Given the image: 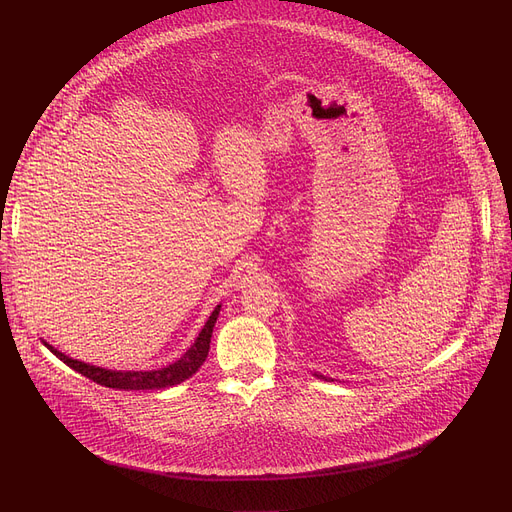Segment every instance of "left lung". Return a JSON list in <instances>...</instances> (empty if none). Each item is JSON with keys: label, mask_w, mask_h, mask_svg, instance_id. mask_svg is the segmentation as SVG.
<instances>
[{"label": "left lung", "mask_w": 512, "mask_h": 512, "mask_svg": "<svg viewBox=\"0 0 512 512\" xmlns=\"http://www.w3.org/2000/svg\"><path fill=\"white\" fill-rule=\"evenodd\" d=\"M316 376H322V374H316ZM322 379H326V376H322Z\"/></svg>", "instance_id": "1"}]
</instances>
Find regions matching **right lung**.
<instances>
[{
  "mask_svg": "<svg viewBox=\"0 0 512 512\" xmlns=\"http://www.w3.org/2000/svg\"><path fill=\"white\" fill-rule=\"evenodd\" d=\"M219 309L221 305H217L213 309V314L209 316L207 324L203 326V330L198 332L196 341L192 343V347L182 355L180 360L169 364L167 368L161 370H106L100 366H90L85 362H77L69 355H64L62 351L54 349L50 343H43L46 345L56 358H60L66 366H71L73 370H77L79 374L87 376V379L110 387V389H121V391H146V389H165V387H173V385H180L186 379L203 366V362L207 360L209 355V343H211V335H213V326L217 322L219 316Z\"/></svg>",
  "mask_w": 512,
  "mask_h": 512,
  "instance_id": "obj_1",
  "label": "right lung"
}]
</instances>
